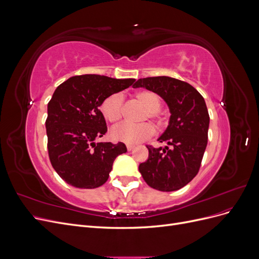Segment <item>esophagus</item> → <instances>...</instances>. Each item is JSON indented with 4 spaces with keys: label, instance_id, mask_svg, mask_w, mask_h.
Instances as JSON below:
<instances>
[{
    "label": "esophagus",
    "instance_id": "1",
    "mask_svg": "<svg viewBox=\"0 0 259 259\" xmlns=\"http://www.w3.org/2000/svg\"><path fill=\"white\" fill-rule=\"evenodd\" d=\"M126 147H127V150H128V151H131V150H133V149H134L135 145H132V144H127V145H126Z\"/></svg>",
    "mask_w": 259,
    "mask_h": 259
}]
</instances>
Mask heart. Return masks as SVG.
<instances>
[{
    "mask_svg": "<svg viewBox=\"0 0 259 259\" xmlns=\"http://www.w3.org/2000/svg\"><path fill=\"white\" fill-rule=\"evenodd\" d=\"M136 99L146 110L149 117L158 116L161 107L159 96L150 91H142L136 94ZM123 95L121 93H113L107 96L100 105V111L104 117L110 123H116L122 116ZM154 127L150 123L130 124L122 123L112 131V137L119 142L126 144H136L153 135Z\"/></svg>",
    "mask_w": 259,
    "mask_h": 259,
    "instance_id": "1",
    "label": "heart"
}]
</instances>
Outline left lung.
Segmentation results:
<instances>
[{
    "mask_svg": "<svg viewBox=\"0 0 259 259\" xmlns=\"http://www.w3.org/2000/svg\"><path fill=\"white\" fill-rule=\"evenodd\" d=\"M133 88H144L163 98L170 116L160 143L170 146H147L148 160L139 164L145 182L159 191H175L198 174L207 145L209 115L204 98L189 83L169 76L139 79Z\"/></svg>",
    "mask_w": 259,
    "mask_h": 259,
    "instance_id": "8db88e82",
    "label": "left lung"
}]
</instances>
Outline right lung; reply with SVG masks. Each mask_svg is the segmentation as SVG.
I'll return each mask as SVG.
<instances>
[{"label":"right lung","mask_w":259,"mask_h":259,"mask_svg":"<svg viewBox=\"0 0 259 259\" xmlns=\"http://www.w3.org/2000/svg\"><path fill=\"white\" fill-rule=\"evenodd\" d=\"M135 79L97 74L70 77L55 90L45 122L48 149L54 169L69 185L81 189L103 186L117 155L127 151L123 143H95L107 133L99 110L103 100Z\"/></svg>","instance_id":"add662e5"}]
</instances>
